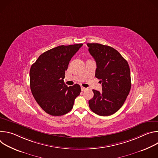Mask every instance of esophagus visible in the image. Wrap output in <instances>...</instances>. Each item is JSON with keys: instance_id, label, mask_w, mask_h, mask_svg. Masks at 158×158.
<instances>
[{"instance_id": "esophagus-1", "label": "esophagus", "mask_w": 158, "mask_h": 158, "mask_svg": "<svg viewBox=\"0 0 158 158\" xmlns=\"http://www.w3.org/2000/svg\"><path fill=\"white\" fill-rule=\"evenodd\" d=\"M87 89V88H86V87H81V91H85V90H86Z\"/></svg>"}]
</instances>
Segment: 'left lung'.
Listing matches in <instances>:
<instances>
[{"label":"left lung","mask_w":158,"mask_h":158,"mask_svg":"<svg viewBox=\"0 0 158 158\" xmlns=\"http://www.w3.org/2000/svg\"><path fill=\"white\" fill-rule=\"evenodd\" d=\"M89 52L94 57L97 68L95 76L102 83V91L93 89L94 97L89 106L98 115L107 116L114 114L124 103L131 89L129 64L115 49L108 46L87 44Z\"/></svg>","instance_id":"8db88e82"}]
</instances>
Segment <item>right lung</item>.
<instances>
[{"label":"right lung","mask_w":158,"mask_h":158,"mask_svg":"<svg viewBox=\"0 0 158 158\" xmlns=\"http://www.w3.org/2000/svg\"><path fill=\"white\" fill-rule=\"evenodd\" d=\"M82 44L60 46L42 53L32 65L30 87L40 107L51 116H62L73 107L81 87L64 84L65 72L69 61Z\"/></svg>","instance_id":"add662e5"}]
</instances>
